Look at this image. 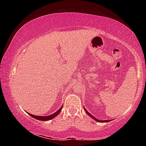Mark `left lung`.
Here are the masks:
<instances>
[{
    "mask_svg": "<svg viewBox=\"0 0 146 146\" xmlns=\"http://www.w3.org/2000/svg\"><path fill=\"white\" fill-rule=\"evenodd\" d=\"M84 109H85V111H86V113H87L90 117H91L92 118V119H94L95 121H97V122H110V120H98L97 119H96L95 117H94V116L92 115H91L90 113H89L88 111L85 109V108H84Z\"/></svg>",
    "mask_w": 146,
    "mask_h": 146,
    "instance_id": "1",
    "label": "left lung"
}]
</instances>
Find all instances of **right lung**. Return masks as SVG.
I'll return each instance as SVG.
<instances>
[{
  "label": "right lung",
  "instance_id": "obj_1",
  "mask_svg": "<svg viewBox=\"0 0 146 146\" xmlns=\"http://www.w3.org/2000/svg\"><path fill=\"white\" fill-rule=\"evenodd\" d=\"M62 108H63V105H62L61 107L57 111H56L55 113H52V114L50 115H48V116H37V115H34L31 114L29 113H27H27H28L30 116H31L32 117L35 118V119H37V120H42V121H47V120H49L52 119H53V118H54L56 116L58 115L60 113V111H61Z\"/></svg>",
  "mask_w": 146,
  "mask_h": 146
}]
</instances>
